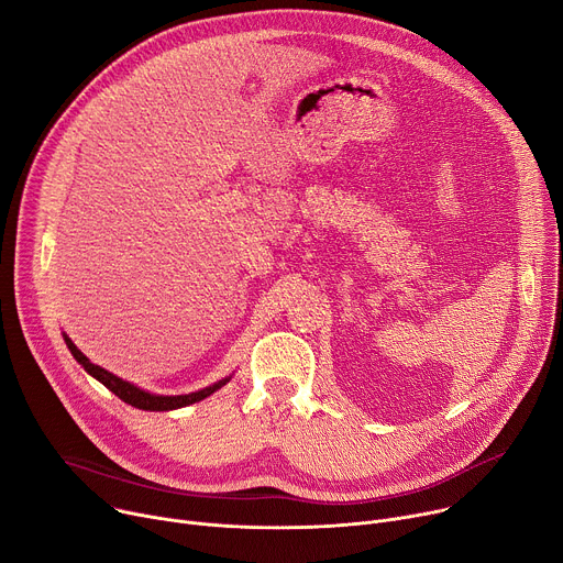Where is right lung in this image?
<instances>
[{"label": "right lung", "mask_w": 563, "mask_h": 563, "mask_svg": "<svg viewBox=\"0 0 563 563\" xmlns=\"http://www.w3.org/2000/svg\"><path fill=\"white\" fill-rule=\"evenodd\" d=\"M65 338V344L67 350L71 352V356L78 361V365H82V369L88 372L90 376H95L99 383H103L110 393H114L121 401H125L128 406L133 408H140V410H151V412H166V410H178V408H185V406H191V404H198L202 399H207L209 395H213L216 390H221V387L225 383H230L232 376H225L221 380H216L207 387H202V390L198 393H189V395H153L148 390H142V387H137L135 383H128L123 378H119L117 374L103 369L101 365H95L88 356H85L76 344L71 342V338L67 333H63Z\"/></svg>", "instance_id": "1"}]
</instances>
